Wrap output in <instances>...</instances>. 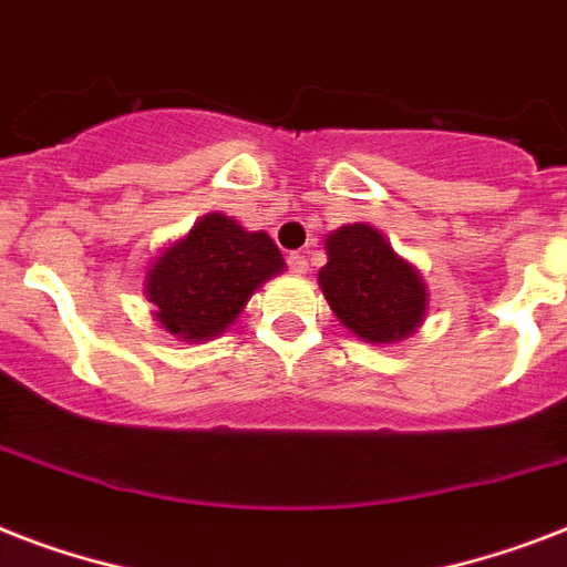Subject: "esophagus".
<instances>
[{
  "mask_svg": "<svg viewBox=\"0 0 567 567\" xmlns=\"http://www.w3.org/2000/svg\"><path fill=\"white\" fill-rule=\"evenodd\" d=\"M288 270H291V274H306V270H309V258L302 256V252H291V256H288Z\"/></svg>",
  "mask_w": 567,
  "mask_h": 567,
  "instance_id": "1",
  "label": "esophagus"
}]
</instances>
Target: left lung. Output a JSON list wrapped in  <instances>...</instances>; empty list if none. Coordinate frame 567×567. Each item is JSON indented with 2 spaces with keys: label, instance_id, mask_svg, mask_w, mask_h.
I'll list each match as a JSON object with an SVG mask.
<instances>
[{
  "label": "left lung",
  "instance_id": "left-lung-1",
  "mask_svg": "<svg viewBox=\"0 0 567 567\" xmlns=\"http://www.w3.org/2000/svg\"><path fill=\"white\" fill-rule=\"evenodd\" d=\"M318 282L347 329L373 344L400 341L421 327L426 288L409 261L373 226H341L327 240Z\"/></svg>",
  "mask_w": 567,
  "mask_h": 567
}]
</instances>
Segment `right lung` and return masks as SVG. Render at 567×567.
<instances>
[{"instance_id": "right-lung-1", "label": "right lung", "mask_w": 567, "mask_h": 567, "mask_svg": "<svg viewBox=\"0 0 567 567\" xmlns=\"http://www.w3.org/2000/svg\"><path fill=\"white\" fill-rule=\"evenodd\" d=\"M282 265V252L265 231H244L229 217L208 214L155 261L146 297L164 329L203 341L229 327L249 293Z\"/></svg>"}]
</instances>
